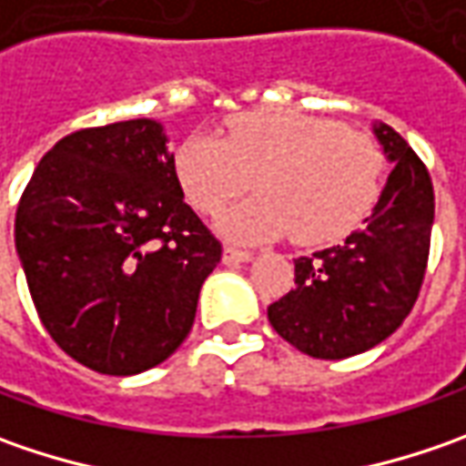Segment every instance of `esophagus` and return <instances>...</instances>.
<instances>
[{
    "label": "esophagus",
    "instance_id": "34e87169",
    "mask_svg": "<svg viewBox=\"0 0 466 466\" xmlns=\"http://www.w3.org/2000/svg\"><path fill=\"white\" fill-rule=\"evenodd\" d=\"M254 259V254L251 251H241V248H233V246H228L223 251V261L230 267V264H241V261H251Z\"/></svg>",
    "mask_w": 466,
    "mask_h": 466
}]
</instances>
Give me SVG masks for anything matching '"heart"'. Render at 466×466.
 Instances as JSON below:
<instances>
[{
    "mask_svg": "<svg viewBox=\"0 0 466 466\" xmlns=\"http://www.w3.org/2000/svg\"><path fill=\"white\" fill-rule=\"evenodd\" d=\"M384 173L381 147L331 118L298 111H248L228 121L225 139L188 135L176 176L205 212L223 209L254 176L257 199L218 218L236 241H267L293 230L300 243L345 236L370 212Z\"/></svg>",
    "mask_w": 466,
    "mask_h": 466,
    "instance_id": "heart-1",
    "label": "heart"
}]
</instances>
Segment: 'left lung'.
<instances>
[{"label": "left lung", "instance_id": "8db88e82", "mask_svg": "<svg viewBox=\"0 0 466 466\" xmlns=\"http://www.w3.org/2000/svg\"><path fill=\"white\" fill-rule=\"evenodd\" d=\"M391 173L363 230L345 243L296 259V288L267 316L293 348L342 360L376 348L402 327L420 293L433 228V184L412 147L373 124Z\"/></svg>", "mask_w": 466, "mask_h": 466}]
</instances>
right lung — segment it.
I'll use <instances>...</instances> for the list:
<instances>
[{
	"label": "right lung",
	"mask_w": 466,
	"mask_h": 466,
	"mask_svg": "<svg viewBox=\"0 0 466 466\" xmlns=\"http://www.w3.org/2000/svg\"><path fill=\"white\" fill-rule=\"evenodd\" d=\"M155 118L59 139L23 191L15 246L54 342L106 376H135L187 339L220 241L184 202Z\"/></svg>",
	"instance_id": "obj_1"
}]
</instances>
